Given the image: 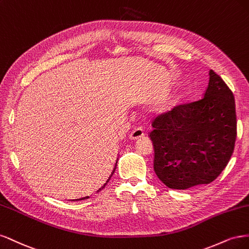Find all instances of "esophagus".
I'll return each instance as SVG.
<instances>
[{"mask_svg":"<svg viewBox=\"0 0 249 249\" xmlns=\"http://www.w3.org/2000/svg\"><path fill=\"white\" fill-rule=\"evenodd\" d=\"M143 134H145V131H143L142 127H135L134 129L130 132L129 138L131 140H139V139L142 138Z\"/></svg>","mask_w":249,"mask_h":249,"instance_id":"obj_1","label":"esophagus"}]
</instances>
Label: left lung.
I'll return each instance as SVG.
<instances>
[{
	"mask_svg": "<svg viewBox=\"0 0 249 249\" xmlns=\"http://www.w3.org/2000/svg\"><path fill=\"white\" fill-rule=\"evenodd\" d=\"M209 75L202 98L175 107L152 123L154 171L168 188L187 189L211 183L234 151V95L213 70Z\"/></svg>",
	"mask_w": 249,
	"mask_h": 249,
	"instance_id": "left-lung-1",
	"label": "left lung"
}]
</instances>
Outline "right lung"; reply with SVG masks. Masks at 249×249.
Segmentation results:
<instances>
[{"instance_id": "add662e5", "label": "right lung", "mask_w": 249, "mask_h": 249, "mask_svg": "<svg viewBox=\"0 0 249 249\" xmlns=\"http://www.w3.org/2000/svg\"><path fill=\"white\" fill-rule=\"evenodd\" d=\"M115 171H116V168H115V170H114V171H113V173H114V172H115ZM104 186H106V184H104V185H103V186H102V187H101V188H100V189H99V190H101V189H103V187H104ZM99 190H98V191H99ZM86 197H88V196H86ZM86 197H83V198H86ZM83 198H79V199H83Z\"/></svg>"}]
</instances>
